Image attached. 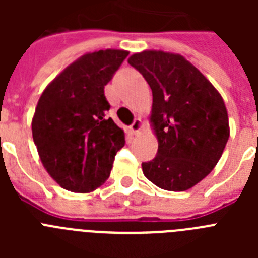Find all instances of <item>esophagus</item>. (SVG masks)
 Segmentation results:
<instances>
[{
    "label": "esophagus",
    "instance_id": "1",
    "mask_svg": "<svg viewBox=\"0 0 258 258\" xmlns=\"http://www.w3.org/2000/svg\"><path fill=\"white\" fill-rule=\"evenodd\" d=\"M141 127H142V121H141V118H134V121L132 122L131 125V131L136 134L141 131Z\"/></svg>",
    "mask_w": 258,
    "mask_h": 258
}]
</instances>
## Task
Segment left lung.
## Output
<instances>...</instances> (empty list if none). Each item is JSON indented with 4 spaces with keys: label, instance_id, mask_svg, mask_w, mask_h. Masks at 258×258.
Returning <instances> with one entry per match:
<instances>
[{
    "label": "left lung",
    "instance_id": "left-lung-1",
    "mask_svg": "<svg viewBox=\"0 0 258 258\" xmlns=\"http://www.w3.org/2000/svg\"><path fill=\"white\" fill-rule=\"evenodd\" d=\"M127 63L152 90L159 149L152 160L142 163L143 174L163 190H188L211 173L229 140L222 97L178 54L150 50L133 54Z\"/></svg>",
    "mask_w": 258,
    "mask_h": 258
}]
</instances>
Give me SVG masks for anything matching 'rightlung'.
<instances>
[{
    "label": "right lung",
    "instance_id": "1",
    "mask_svg": "<svg viewBox=\"0 0 258 258\" xmlns=\"http://www.w3.org/2000/svg\"><path fill=\"white\" fill-rule=\"evenodd\" d=\"M124 50L85 54L44 90L32 120L41 161L52 178L74 192H90L109 177L124 132L107 117L104 86L126 59Z\"/></svg>",
    "mask_w": 258,
    "mask_h": 258
}]
</instances>
